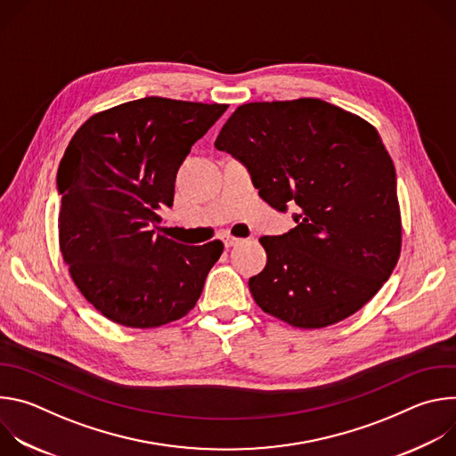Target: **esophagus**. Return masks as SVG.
<instances>
[{
    "mask_svg": "<svg viewBox=\"0 0 456 456\" xmlns=\"http://www.w3.org/2000/svg\"><path fill=\"white\" fill-rule=\"evenodd\" d=\"M243 240H240V238H232V236H225L224 238V247L225 248H231V247H234V245H238V243H241Z\"/></svg>",
    "mask_w": 456,
    "mask_h": 456,
    "instance_id": "esophagus-1",
    "label": "esophagus"
}]
</instances>
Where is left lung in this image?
Segmentation results:
<instances>
[{
    "label": "left lung",
    "instance_id": "8db88e82",
    "mask_svg": "<svg viewBox=\"0 0 456 456\" xmlns=\"http://www.w3.org/2000/svg\"><path fill=\"white\" fill-rule=\"evenodd\" d=\"M216 150L241 160L271 208L297 224L264 236L267 265L248 280L264 312L322 329L362 308L401 254L397 176L377 129L321 99L241 104Z\"/></svg>",
    "mask_w": 456,
    "mask_h": 456
}]
</instances>
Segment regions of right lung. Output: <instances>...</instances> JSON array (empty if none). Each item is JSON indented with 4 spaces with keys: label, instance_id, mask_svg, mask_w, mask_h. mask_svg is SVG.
Here are the masks:
<instances>
[{
    "label": "right lung",
    "instance_id": "right-lung-1",
    "mask_svg": "<svg viewBox=\"0 0 456 456\" xmlns=\"http://www.w3.org/2000/svg\"><path fill=\"white\" fill-rule=\"evenodd\" d=\"M225 104L144 97L90 117L57 169L59 245L81 294L108 319L157 329L197 305L222 241L159 234L178 167Z\"/></svg>",
    "mask_w": 456,
    "mask_h": 456
}]
</instances>
